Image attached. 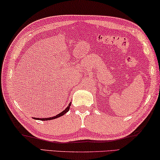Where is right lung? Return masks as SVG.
Segmentation results:
<instances>
[{
  "mask_svg": "<svg viewBox=\"0 0 160 160\" xmlns=\"http://www.w3.org/2000/svg\"><path fill=\"white\" fill-rule=\"evenodd\" d=\"M70 105H71V103H69L68 107H67L66 109H65V110H64V111L61 112V113L57 114V115H56L54 117H52V118H35V119H36V120H53V119L58 118H59V117H61V116H63L64 114H66L67 112L69 111V107H70Z\"/></svg>",
  "mask_w": 160,
  "mask_h": 160,
  "instance_id": "obj_1",
  "label": "right lung"
}]
</instances>
